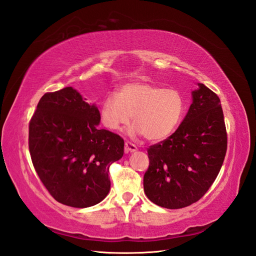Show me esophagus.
I'll return each mask as SVG.
<instances>
[{
  "label": "esophagus",
  "mask_w": 256,
  "mask_h": 256,
  "mask_svg": "<svg viewBox=\"0 0 256 256\" xmlns=\"http://www.w3.org/2000/svg\"><path fill=\"white\" fill-rule=\"evenodd\" d=\"M136 150H137V147H136L135 144L130 142H126V146H124V151L128 153V152H134Z\"/></svg>",
  "instance_id": "obj_1"
}]
</instances>
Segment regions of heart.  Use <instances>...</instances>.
Instances as JSON below:
<instances>
[{"instance_id":"b5f03b06","label":"heart","mask_w":256,"mask_h":256,"mask_svg":"<svg viewBox=\"0 0 256 256\" xmlns=\"http://www.w3.org/2000/svg\"><path fill=\"white\" fill-rule=\"evenodd\" d=\"M184 109V96L178 90L132 82L123 86L119 94H108L102 105L100 119L107 128L118 130L128 126L133 116V134L160 142L176 130Z\"/></svg>"}]
</instances>
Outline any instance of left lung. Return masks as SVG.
I'll return each mask as SVG.
<instances>
[{
  "label": "left lung",
  "instance_id": "obj_1",
  "mask_svg": "<svg viewBox=\"0 0 256 256\" xmlns=\"http://www.w3.org/2000/svg\"><path fill=\"white\" fill-rule=\"evenodd\" d=\"M198 86L176 132L148 149L144 193L167 209L184 208L200 200L214 182L228 150L220 98L205 84Z\"/></svg>",
  "mask_w": 256,
  "mask_h": 256
}]
</instances>
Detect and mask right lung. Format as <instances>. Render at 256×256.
<instances>
[{"instance_id": "1", "label": "right lung", "mask_w": 256, "mask_h": 256, "mask_svg": "<svg viewBox=\"0 0 256 256\" xmlns=\"http://www.w3.org/2000/svg\"><path fill=\"white\" fill-rule=\"evenodd\" d=\"M84 100L72 86L47 92L28 124V150L44 186L56 202L75 208L105 198L109 167L124 150L122 137L98 128V109Z\"/></svg>"}]
</instances>
